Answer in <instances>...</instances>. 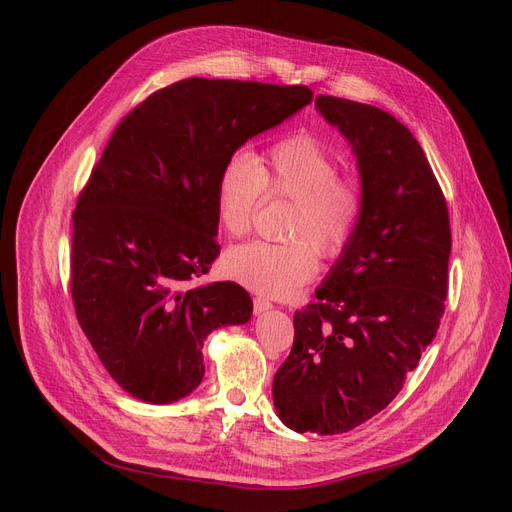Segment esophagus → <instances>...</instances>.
Here are the masks:
<instances>
[{"label":"esophagus","instance_id":"obj_1","mask_svg":"<svg viewBox=\"0 0 512 512\" xmlns=\"http://www.w3.org/2000/svg\"><path fill=\"white\" fill-rule=\"evenodd\" d=\"M253 309H255V313H263L267 309H272V303L267 301V299H263V297H255L253 299Z\"/></svg>","mask_w":512,"mask_h":512}]
</instances>
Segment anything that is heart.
<instances>
[{
	"mask_svg": "<svg viewBox=\"0 0 512 512\" xmlns=\"http://www.w3.org/2000/svg\"><path fill=\"white\" fill-rule=\"evenodd\" d=\"M338 157L313 134L274 143L261 157L226 159L215 182V213L232 236L251 230L263 199L292 201L284 242L251 240L224 257L226 274L263 297H292L317 272V253L336 257L348 245L365 207L357 178L338 174Z\"/></svg>",
	"mask_w": 512,
	"mask_h": 512,
	"instance_id": "1",
	"label": "heart"
}]
</instances>
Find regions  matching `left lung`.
<instances>
[{
    "label": "left lung",
    "mask_w": 512,
    "mask_h": 512,
    "mask_svg": "<svg viewBox=\"0 0 512 512\" xmlns=\"http://www.w3.org/2000/svg\"><path fill=\"white\" fill-rule=\"evenodd\" d=\"M357 153L365 207L317 301L294 313L274 405L297 432L344 434L386 409L434 340L448 294V205L432 166L392 114L319 95Z\"/></svg>",
    "instance_id": "left-lung-1"
}]
</instances>
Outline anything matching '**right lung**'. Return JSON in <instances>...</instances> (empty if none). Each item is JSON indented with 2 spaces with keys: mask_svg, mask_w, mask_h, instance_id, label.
<instances>
[{
  "mask_svg": "<svg viewBox=\"0 0 512 512\" xmlns=\"http://www.w3.org/2000/svg\"><path fill=\"white\" fill-rule=\"evenodd\" d=\"M305 85L186 78L151 93L107 141L72 213L70 292L107 373L166 405L203 380V340L245 324L234 282L188 288L220 245L215 182L255 134L311 103Z\"/></svg>",
  "mask_w": 512,
  "mask_h": 512,
  "instance_id": "1",
  "label": "right lung"
}]
</instances>
